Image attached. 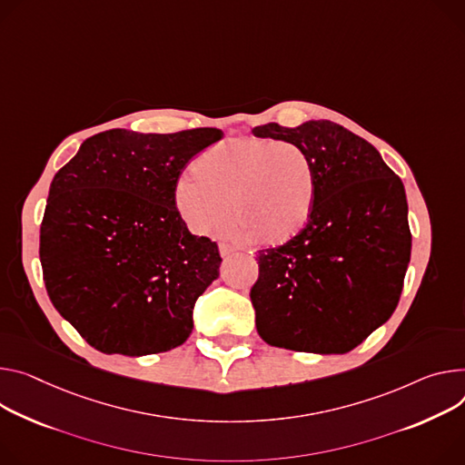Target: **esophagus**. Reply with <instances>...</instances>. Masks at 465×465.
Wrapping results in <instances>:
<instances>
[{"mask_svg":"<svg viewBox=\"0 0 465 465\" xmlns=\"http://www.w3.org/2000/svg\"><path fill=\"white\" fill-rule=\"evenodd\" d=\"M219 250H221V256H223V258H230V256H233L235 252H237V248H233L232 244H226V242H223V244L219 246Z\"/></svg>","mask_w":465,"mask_h":465,"instance_id":"1","label":"esophagus"}]
</instances>
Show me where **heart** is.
Listing matches in <instances>:
<instances>
[{"label": "heart", "mask_w": 465, "mask_h": 465, "mask_svg": "<svg viewBox=\"0 0 465 465\" xmlns=\"http://www.w3.org/2000/svg\"><path fill=\"white\" fill-rule=\"evenodd\" d=\"M191 173L176 185V207L198 235L224 233L235 215L256 242L283 244L312 217L315 171L292 143L237 137L196 155Z\"/></svg>", "instance_id": "heart-1"}]
</instances>
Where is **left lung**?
<instances>
[{"instance_id": "left-lung-1", "label": "left lung", "mask_w": 465, "mask_h": 465, "mask_svg": "<svg viewBox=\"0 0 465 465\" xmlns=\"http://www.w3.org/2000/svg\"><path fill=\"white\" fill-rule=\"evenodd\" d=\"M252 134L302 148L317 183L304 230L258 250V333L280 349L345 354L399 304L411 252L404 185L371 143L335 122H271Z\"/></svg>"}]
</instances>
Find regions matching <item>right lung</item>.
<instances>
[{
    "mask_svg": "<svg viewBox=\"0 0 465 465\" xmlns=\"http://www.w3.org/2000/svg\"><path fill=\"white\" fill-rule=\"evenodd\" d=\"M224 137L109 130L55 174L40 224V263L55 310L91 347L144 356L185 343L193 308L219 278L215 241L176 207L185 164Z\"/></svg>",
    "mask_w": 465,
    "mask_h": 465,
    "instance_id": "obj_1",
    "label": "right lung"
}]
</instances>
